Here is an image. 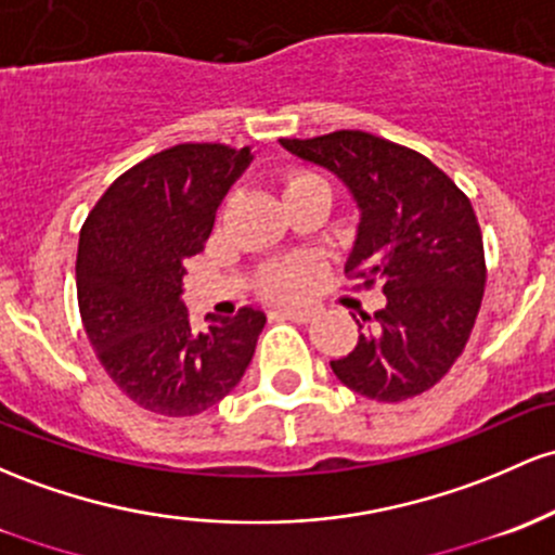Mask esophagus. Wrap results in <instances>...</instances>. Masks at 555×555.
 <instances>
[{"label": "esophagus", "instance_id": "esophagus-1", "mask_svg": "<svg viewBox=\"0 0 555 555\" xmlns=\"http://www.w3.org/2000/svg\"><path fill=\"white\" fill-rule=\"evenodd\" d=\"M279 315H284V319H292V321H300V324H308L315 313L310 308H284L279 310Z\"/></svg>", "mask_w": 555, "mask_h": 555}]
</instances>
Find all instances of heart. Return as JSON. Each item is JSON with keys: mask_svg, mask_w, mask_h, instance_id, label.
I'll list each match as a JSON object with an SVG mask.
<instances>
[{"mask_svg": "<svg viewBox=\"0 0 555 555\" xmlns=\"http://www.w3.org/2000/svg\"><path fill=\"white\" fill-rule=\"evenodd\" d=\"M321 181L315 173H308V170H295L284 179V194L297 192V189L315 184ZM308 287V268L300 263H276L268 266L260 276V289L266 292L268 297H276V300H295L300 297Z\"/></svg>", "mask_w": 555, "mask_h": 555, "instance_id": "obj_1", "label": "heart"}]
</instances>
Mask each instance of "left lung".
Returning a JSON list of instances; mask_svg holds the SVG:
<instances>
[{"label": "left lung", "mask_w": 555, "mask_h": 555, "mask_svg": "<svg viewBox=\"0 0 555 555\" xmlns=\"http://www.w3.org/2000/svg\"><path fill=\"white\" fill-rule=\"evenodd\" d=\"M279 142L350 189L361 223L345 273L366 289L379 282L387 297L374 315L361 313L356 350L332 371L379 403L426 392L464 352L482 306L487 268L472 203L429 157L374 133Z\"/></svg>", "instance_id": "1"}]
</instances>
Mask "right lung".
Listing matches in <instances>:
<instances>
[{
	"label": "right lung",
	"instance_id": "1",
	"mask_svg": "<svg viewBox=\"0 0 555 555\" xmlns=\"http://www.w3.org/2000/svg\"><path fill=\"white\" fill-rule=\"evenodd\" d=\"M253 160L249 147L176 144L126 170L81 227L78 310L96 358L126 398L160 416H197L240 385L266 313L242 308L194 328L186 260Z\"/></svg>",
	"mask_w": 555,
	"mask_h": 555
}]
</instances>
